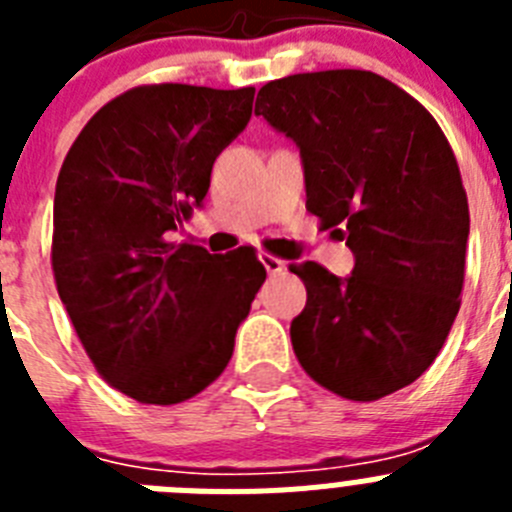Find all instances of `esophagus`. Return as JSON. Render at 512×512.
<instances>
[{"label":"esophagus","mask_w":512,"mask_h":512,"mask_svg":"<svg viewBox=\"0 0 512 512\" xmlns=\"http://www.w3.org/2000/svg\"><path fill=\"white\" fill-rule=\"evenodd\" d=\"M259 259H261V264H264V269L269 271V274H282V271L287 269V264H284L282 259H277V256H271V253H261Z\"/></svg>","instance_id":"esophagus-1"}]
</instances>
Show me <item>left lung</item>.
Listing matches in <instances>:
<instances>
[{
	"label": "left lung",
	"instance_id": "8db88e82",
	"mask_svg": "<svg viewBox=\"0 0 512 512\" xmlns=\"http://www.w3.org/2000/svg\"><path fill=\"white\" fill-rule=\"evenodd\" d=\"M256 115L295 140L307 210L354 253L348 277L292 266L307 287L289 328L302 369L359 402L408 387L441 351L464 284L469 205L449 140L372 71L269 81Z\"/></svg>",
	"mask_w": 512,
	"mask_h": 512
}]
</instances>
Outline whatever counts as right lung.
Returning <instances> with one entry per match:
<instances>
[{
  "instance_id": "1",
  "label": "right lung",
  "mask_w": 512,
  "mask_h": 512,
  "mask_svg": "<svg viewBox=\"0 0 512 512\" xmlns=\"http://www.w3.org/2000/svg\"><path fill=\"white\" fill-rule=\"evenodd\" d=\"M253 92L130 89L84 125L58 174V297L97 372L138 402L174 405L215 382L266 279L253 248L223 259L171 241L246 130Z\"/></svg>"
}]
</instances>
